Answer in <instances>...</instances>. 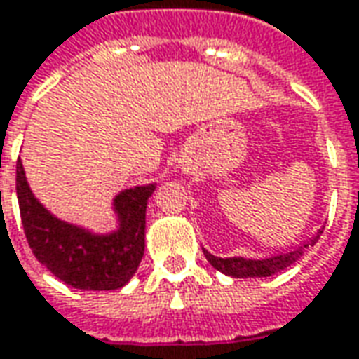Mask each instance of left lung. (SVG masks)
Wrapping results in <instances>:
<instances>
[{
    "instance_id": "1",
    "label": "left lung",
    "mask_w": 359,
    "mask_h": 359,
    "mask_svg": "<svg viewBox=\"0 0 359 359\" xmlns=\"http://www.w3.org/2000/svg\"><path fill=\"white\" fill-rule=\"evenodd\" d=\"M320 235H322V231H320L316 237L310 239L309 245H314V243L318 241ZM309 245H302V247H298L294 251L283 252L278 257H271V259H263V261H252V259H243V257L219 259V257H213L211 252H205L209 263L213 264L219 273H223V275L227 276H235V278H251V276H271L280 273V271H285L286 266L297 263Z\"/></svg>"
}]
</instances>
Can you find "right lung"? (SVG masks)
<instances>
[{
  "label": "right lung",
  "mask_w": 359,
  "mask_h": 359,
  "mask_svg": "<svg viewBox=\"0 0 359 359\" xmlns=\"http://www.w3.org/2000/svg\"><path fill=\"white\" fill-rule=\"evenodd\" d=\"M15 187L31 251L65 285L81 290H116L136 273L144 257L146 205L156 185L132 187L116 196L120 227L110 235H93L53 217L31 194L21 162H17Z\"/></svg>",
  "instance_id": "right-lung-1"
}]
</instances>
